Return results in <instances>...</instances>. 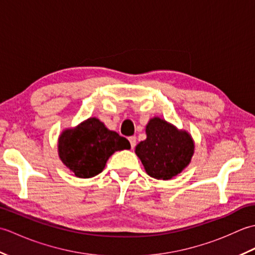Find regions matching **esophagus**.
<instances>
[{"mask_svg":"<svg viewBox=\"0 0 255 255\" xmlns=\"http://www.w3.org/2000/svg\"><path fill=\"white\" fill-rule=\"evenodd\" d=\"M128 140H129V142H130L131 149H133V148H134V145H136V137H134V136H131V137H129V138H128Z\"/></svg>","mask_w":255,"mask_h":255,"instance_id":"esophagus-1","label":"esophagus"}]
</instances>
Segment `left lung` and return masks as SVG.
<instances>
[{
	"label": "left lung",
	"mask_w": 255,
	"mask_h": 255,
	"mask_svg": "<svg viewBox=\"0 0 255 255\" xmlns=\"http://www.w3.org/2000/svg\"><path fill=\"white\" fill-rule=\"evenodd\" d=\"M147 139L139 142L136 154L147 174L156 180H170L185 169L194 154V140L164 119L154 117L145 126Z\"/></svg>",
	"instance_id": "obj_1"
}]
</instances>
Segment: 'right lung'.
<instances>
[{"label":"right lung","instance_id":"add662e5","mask_svg":"<svg viewBox=\"0 0 255 255\" xmlns=\"http://www.w3.org/2000/svg\"><path fill=\"white\" fill-rule=\"evenodd\" d=\"M124 149H130L128 140L107 129L95 117L63 130L58 140L59 158L81 178L100 174L110 156Z\"/></svg>","mask_w":255,"mask_h":255}]
</instances>
